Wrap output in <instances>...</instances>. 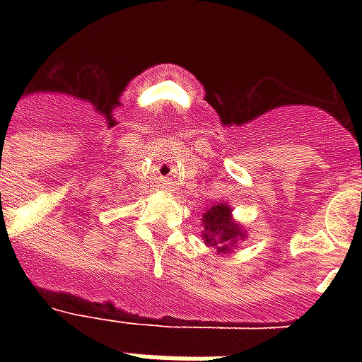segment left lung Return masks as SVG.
<instances>
[{"instance_id": "obj_1", "label": "left lung", "mask_w": 362, "mask_h": 362, "mask_svg": "<svg viewBox=\"0 0 362 362\" xmlns=\"http://www.w3.org/2000/svg\"><path fill=\"white\" fill-rule=\"evenodd\" d=\"M204 233L202 238L207 246L217 250V254H230L235 252L238 243L246 240V228L235 219L233 207L225 202L213 204L204 213Z\"/></svg>"}]
</instances>
